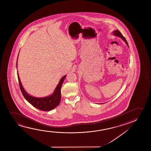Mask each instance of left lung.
Segmentation results:
<instances>
[{"label":"left lung","mask_w":151,"mask_h":151,"mask_svg":"<svg viewBox=\"0 0 151 151\" xmlns=\"http://www.w3.org/2000/svg\"><path fill=\"white\" fill-rule=\"evenodd\" d=\"M114 35H116V36H117V37H121L122 39L124 40V41L126 42V44L128 46V43H127V42L126 41V39H125V38L123 36V35H122V33L120 32V31L119 30H116L115 31H114Z\"/></svg>","instance_id":"1"}]
</instances>
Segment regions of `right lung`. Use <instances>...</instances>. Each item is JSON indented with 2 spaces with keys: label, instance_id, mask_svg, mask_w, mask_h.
Returning a JSON list of instances; mask_svg holds the SVG:
<instances>
[{
  "label": "right lung",
  "instance_id": "add662e5",
  "mask_svg": "<svg viewBox=\"0 0 151 151\" xmlns=\"http://www.w3.org/2000/svg\"><path fill=\"white\" fill-rule=\"evenodd\" d=\"M17 77L20 89L24 97H25V99H26L29 103L31 104L33 107L42 111H50L56 108L60 103L61 97V88L66 75L61 79L60 82L56 87L55 92L52 95L42 98L33 97L28 94L22 86L18 74Z\"/></svg>",
  "mask_w": 151,
  "mask_h": 151
}]
</instances>
